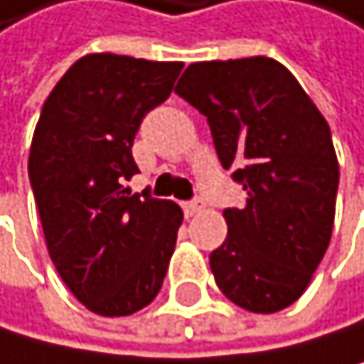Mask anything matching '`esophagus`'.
I'll list each match as a JSON object with an SVG mask.
<instances>
[{
	"instance_id": "esophagus-1",
	"label": "esophagus",
	"mask_w": 364,
	"mask_h": 364,
	"mask_svg": "<svg viewBox=\"0 0 364 364\" xmlns=\"http://www.w3.org/2000/svg\"><path fill=\"white\" fill-rule=\"evenodd\" d=\"M203 210V203L199 199H192V201H186L183 203V213L186 218H195V215H199Z\"/></svg>"
}]
</instances>
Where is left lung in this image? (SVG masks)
Returning a JSON list of instances; mask_svg holds the SVG:
<instances>
[{"label": "left lung", "mask_w": 364, "mask_h": 364, "mask_svg": "<svg viewBox=\"0 0 364 364\" xmlns=\"http://www.w3.org/2000/svg\"><path fill=\"white\" fill-rule=\"evenodd\" d=\"M174 92L206 115L222 167L247 190L245 208L224 210L215 283L249 313H279L304 294L331 242L340 167L326 119L267 56L192 63Z\"/></svg>", "instance_id": "1"}]
</instances>
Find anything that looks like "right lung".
Returning <instances> with one entry per match:
<instances>
[{
  "instance_id": "obj_1",
  "label": "right lung",
  "mask_w": 364,
  "mask_h": 364,
  "mask_svg": "<svg viewBox=\"0 0 364 364\" xmlns=\"http://www.w3.org/2000/svg\"><path fill=\"white\" fill-rule=\"evenodd\" d=\"M183 63L87 54L49 92L28 151V181L63 283L102 317L149 306L167 274L183 210L131 195V146Z\"/></svg>"
}]
</instances>
